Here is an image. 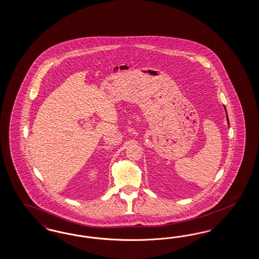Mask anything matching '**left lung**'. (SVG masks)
I'll use <instances>...</instances> for the list:
<instances>
[{
	"mask_svg": "<svg viewBox=\"0 0 259 259\" xmlns=\"http://www.w3.org/2000/svg\"><path fill=\"white\" fill-rule=\"evenodd\" d=\"M223 106H224V105H223ZM224 109H225V112H226V117H227L228 125L230 126V123H229V118H228L227 110H226V107H225V106H224Z\"/></svg>",
	"mask_w": 259,
	"mask_h": 259,
	"instance_id": "1",
	"label": "left lung"
}]
</instances>
